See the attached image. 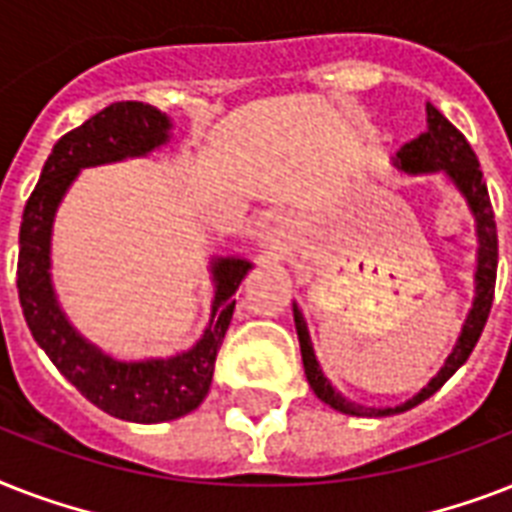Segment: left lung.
Returning <instances> with one entry per match:
<instances>
[{
	"label": "left lung",
	"mask_w": 512,
	"mask_h": 512,
	"mask_svg": "<svg viewBox=\"0 0 512 512\" xmlns=\"http://www.w3.org/2000/svg\"><path fill=\"white\" fill-rule=\"evenodd\" d=\"M428 132H422L420 138H414L412 143H406L396 154L398 170L409 172V175H428V172H444L454 183V188L465 196L470 212L476 217V236H478V265H476V297H473V308H470L468 319L462 324V332L454 342L452 353L441 366V372L425 385V388L412 396L409 401L398 406H385V409H374V406H364L350 401L342 393L332 388V382L324 377L316 353H313V342L308 335V324H305L303 313L295 305V327L297 340H300V353H303L305 377L311 382L313 393L329 404L332 409L342 414H353V417H390V414H401L406 409H414L422 404L425 398H430L457 369H460L468 356L476 348L478 337L484 332L489 311H492L494 300V284H497V223H494V209L489 201V191H486L484 172L478 164L473 148L465 140L457 127L438 111L433 103H428Z\"/></svg>",
	"instance_id": "8db88e82"
}]
</instances>
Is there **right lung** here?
I'll use <instances>...</instances> for the list:
<instances>
[{
    "mask_svg": "<svg viewBox=\"0 0 512 512\" xmlns=\"http://www.w3.org/2000/svg\"><path fill=\"white\" fill-rule=\"evenodd\" d=\"M170 130V119L159 108L138 100L111 103L55 143L20 223L18 297L34 340L87 401L111 417L143 425L177 420L204 401L217 350L236 308L233 295L252 263L241 257H220L212 263V313L191 350L170 358L116 361L84 340L60 311L50 279V239L58 204L84 167L151 154L170 140Z\"/></svg>",
    "mask_w": 512,
    "mask_h": 512,
    "instance_id": "right-lung-1",
    "label": "right lung"
}]
</instances>
